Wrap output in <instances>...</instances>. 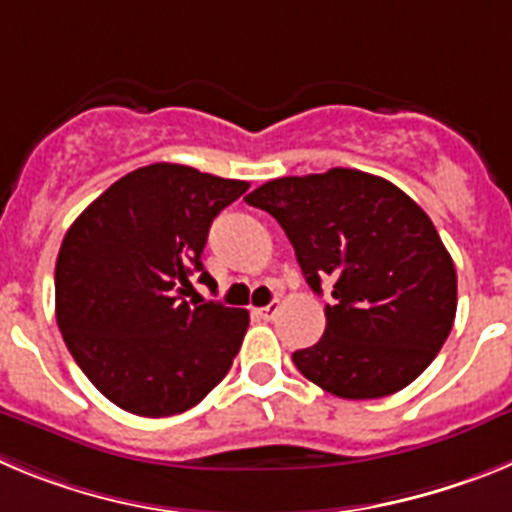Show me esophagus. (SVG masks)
Returning a JSON list of instances; mask_svg holds the SVG:
<instances>
[{
	"instance_id": "esophagus-1",
	"label": "esophagus",
	"mask_w": 512,
	"mask_h": 512,
	"mask_svg": "<svg viewBox=\"0 0 512 512\" xmlns=\"http://www.w3.org/2000/svg\"><path fill=\"white\" fill-rule=\"evenodd\" d=\"M279 310H282V302L274 300V302H269L266 307H259V310H256V315H259V318H264V320H274V318H277Z\"/></svg>"
}]
</instances>
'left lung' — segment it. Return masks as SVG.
Returning <instances> with one entry per match:
<instances>
[{
  "mask_svg": "<svg viewBox=\"0 0 512 512\" xmlns=\"http://www.w3.org/2000/svg\"><path fill=\"white\" fill-rule=\"evenodd\" d=\"M246 202L282 225L318 295L333 282L323 338L292 354L302 377L343 400H377L428 369L456 318V269L408 194L330 169L266 182Z\"/></svg>",
  "mask_w": 512,
  "mask_h": 512,
  "instance_id": "obj_1",
  "label": "left lung"
}]
</instances>
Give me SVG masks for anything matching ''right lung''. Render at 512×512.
<instances>
[{
    "label": "right lung",
    "instance_id": "right-lung-1",
    "mask_svg": "<svg viewBox=\"0 0 512 512\" xmlns=\"http://www.w3.org/2000/svg\"><path fill=\"white\" fill-rule=\"evenodd\" d=\"M246 189L192 166H143L99 194L63 238L58 328L117 408L143 418L184 413L228 374L248 312L187 297L197 271L210 279L200 256L212 220Z\"/></svg>",
    "mask_w": 512,
    "mask_h": 512
}]
</instances>
